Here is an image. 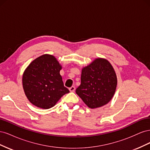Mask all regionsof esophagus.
I'll list each match as a JSON object with an SVG mask.
<instances>
[{"instance_id": "esophagus-1", "label": "esophagus", "mask_w": 150, "mask_h": 150, "mask_svg": "<svg viewBox=\"0 0 150 150\" xmlns=\"http://www.w3.org/2000/svg\"><path fill=\"white\" fill-rule=\"evenodd\" d=\"M75 89H76V88H75L74 86H71V88H69V91H70L71 92H74V91H75Z\"/></svg>"}]
</instances>
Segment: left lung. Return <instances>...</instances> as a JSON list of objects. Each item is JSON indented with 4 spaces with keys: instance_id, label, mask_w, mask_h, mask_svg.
Here are the masks:
<instances>
[{
    "instance_id": "8db88e82",
    "label": "left lung",
    "mask_w": 150,
    "mask_h": 150,
    "mask_svg": "<svg viewBox=\"0 0 150 150\" xmlns=\"http://www.w3.org/2000/svg\"><path fill=\"white\" fill-rule=\"evenodd\" d=\"M116 86V74L110 62L97 58L82 69L81 84L76 93L89 108L94 109L111 101Z\"/></svg>"
}]
</instances>
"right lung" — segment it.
<instances>
[{"label":"right lung","mask_w":150,"mask_h":150,"mask_svg":"<svg viewBox=\"0 0 150 150\" xmlns=\"http://www.w3.org/2000/svg\"><path fill=\"white\" fill-rule=\"evenodd\" d=\"M62 66L56 58L44 54L36 58L26 68L22 76V86L29 101L42 109L53 107L69 91L63 83Z\"/></svg>","instance_id":"right-lung-1"}]
</instances>
